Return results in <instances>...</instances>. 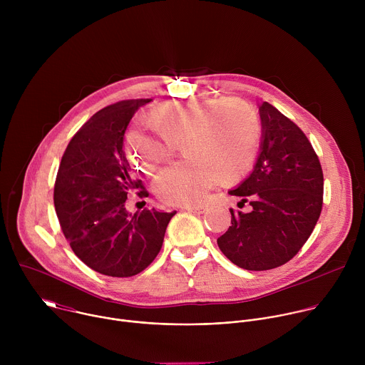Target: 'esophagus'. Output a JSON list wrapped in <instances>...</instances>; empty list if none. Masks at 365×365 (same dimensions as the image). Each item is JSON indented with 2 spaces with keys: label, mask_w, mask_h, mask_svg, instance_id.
<instances>
[{
  "label": "esophagus",
  "mask_w": 365,
  "mask_h": 365,
  "mask_svg": "<svg viewBox=\"0 0 365 365\" xmlns=\"http://www.w3.org/2000/svg\"><path fill=\"white\" fill-rule=\"evenodd\" d=\"M185 210L189 212H195V214H202L206 211L205 205H192V206H185Z\"/></svg>",
  "instance_id": "obj_1"
}]
</instances>
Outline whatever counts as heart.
Wrapping results in <instances>:
<instances>
[{
	"instance_id": "obj_1",
	"label": "heart",
	"mask_w": 365,
	"mask_h": 365,
	"mask_svg": "<svg viewBox=\"0 0 365 365\" xmlns=\"http://www.w3.org/2000/svg\"><path fill=\"white\" fill-rule=\"evenodd\" d=\"M159 137L130 131L125 143L128 160L151 173L170 159L183 140L185 160L160 172L154 192L169 205L186 206L202 200L215 179L241 180L254 166L262 140V120L241 99L207 98L162 103L148 117Z\"/></svg>"
}]
</instances>
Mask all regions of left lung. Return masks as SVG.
<instances>
[{
  "instance_id": "obj_1",
  "label": "left lung",
  "mask_w": 365,
  "mask_h": 365,
  "mask_svg": "<svg viewBox=\"0 0 365 365\" xmlns=\"http://www.w3.org/2000/svg\"><path fill=\"white\" fill-rule=\"evenodd\" d=\"M263 138L252 173L230 195L250 202L231 212L218 247L235 266L263 272L292 259L314 231L324 203V173L304 133L269 102L259 107Z\"/></svg>"
}]
</instances>
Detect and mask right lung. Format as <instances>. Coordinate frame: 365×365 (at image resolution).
Returning <instances> with one entry per match:
<instances>
[{
  "label": "right lung",
  "instance_id": "obj_1",
  "mask_svg": "<svg viewBox=\"0 0 365 365\" xmlns=\"http://www.w3.org/2000/svg\"><path fill=\"white\" fill-rule=\"evenodd\" d=\"M150 101H120L92 115L69 141L55 182V210L71 248L88 267L111 277L143 272L176 214L125 210L128 193L148 196L133 176L123 141L134 113Z\"/></svg>",
  "mask_w": 365,
  "mask_h": 365
}]
</instances>
